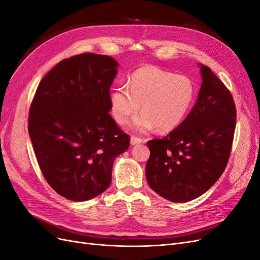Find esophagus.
Here are the masks:
<instances>
[{"label": "esophagus", "instance_id": "1", "mask_svg": "<svg viewBox=\"0 0 260 260\" xmlns=\"http://www.w3.org/2000/svg\"><path fill=\"white\" fill-rule=\"evenodd\" d=\"M140 143H142V139H140V138L135 137V136L131 137V139H130V144L131 145H137V144H140Z\"/></svg>", "mask_w": 260, "mask_h": 260}]
</instances>
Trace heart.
I'll use <instances>...</instances> for the list:
<instances>
[{"instance_id": "b5f03b06", "label": "heart", "mask_w": 260, "mask_h": 260, "mask_svg": "<svg viewBox=\"0 0 260 260\" xmlns=\"http://www.w3.org/2000/svg\"><path fill=\"white\" fill-rule=\"evenodd\" d=\"M195 93V85L188 77L144 66L130 76L128 85L113 89L109 104L119 124L136 115L142 104L143 113L129 124L133 131L145 133L157 127L161 132H169L184 120L194 103Z\"/></svg>"}]
</instances>
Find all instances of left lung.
Returning a JSON list of instances; mask_svg holds the SVG:
<instances>
[{
	"mask_svg": "<svg viewBox=\"0 0 260 260\" xmlns=\"http://www.w3.org/2000/svg\"><path fill=\"white\" fill-rule=\"evenodd\" d=\"M199 66L203 81L190 114L164 139L147 142V183L174 203L207 192L222 175L231 153L237 121L232 95L210 68Z\"/></svg>",
	"mask_w": 260,
	"mask_h": 260,
	"instance_id": "8db88e82",
	"label": "left lung"
}]
</instances>
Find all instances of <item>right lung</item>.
<instances>
[{
	"instance_id": "right-lung-1",
	"label": "right lung",
	"mask_w": 260,
	"mask_h": 260,
	"mask_svg": "<svg viewBox=\"0 0 260 260\" xmlns=\"http://www.w3.org/2000/svg\"><path fill=\"white\" fill-rule=\"evenodd\" d=\"M118 65L93 53L61 60L44 76L31 103L28 131L38 164L67 200L84 202L103 193L115 158L130 145L108 114Z\"/></svg>"
}]
</instances>
